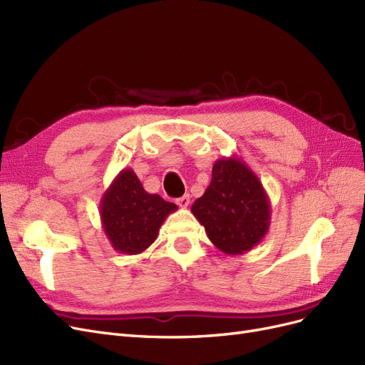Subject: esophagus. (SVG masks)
Returning a JSON list of instances; mask_svg holds the SVG:
<instances>
[{
    "instance_id": "esophagus-1",
    "label": "esophagus",
    "mask_w": 365,
    "mask_h": 365,
    "mask_svg": "<svg viewBox=\"0 0 365 365\" xmlns=\"http://www.w3.org/2000/svg\"><path fill=\"white\" fill-rule=\"evenodd\" d=\"M176 204H178V205L182 207V208L189 207V204H190V196H189V195H184V196L178 197V200H176Z\"/></svg>"
}]
</instances>
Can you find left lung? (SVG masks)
Instances as JSON below:
<instances>
[{
  "instance_id": "8db88e82",
  "label": "left lung",
  "mask_w": 365,
  "mask_h": 365,
  "mask_svg": "<svg viewBox=\"0 0 365 365\" xmlns=\"http://www.w3.org/2000/svg\"><path fill=\"white\" fill-rule=\"evenodd\" d=\"M213 245L230 256L259 245L271 224V202L257 175L237 157L213 164L212 182L192 205Z\"/></svg>"
}]
</instances>
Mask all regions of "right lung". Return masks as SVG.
<instances>
[{"label":"right lung","mask_w":365,"mask_h":365,"mask_svg":"<svg viewBox=\"0 0 365 365\" xmlns=\"http://www.w3.org/2000/svg\"><path fill=\"white\" fill-rule=\"evenodd\" d=\"M178 207L145 190L132 169L121 170L101 201V219L111 247L121 254H140L155 242L160 227Z\"/></svg>","instance_id":"obj_1"}]
</instances>
